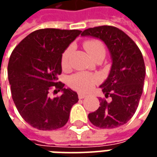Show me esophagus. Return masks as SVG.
Instances as JSON below:
<instances>
[{
	"instance_id": "34e87169",
	"label": "esophagus",
	"mask_w": 157,
	"mask_h": 157,
	"mask_svg": "<svg viewBox=\"0 0 157 157\" xmlns=\"http://www.w3.org/2000/svg\"><path fill=\"white\" fill-rule=\"evenodd\" d=\"M86 94H78V99H84V98H86Z\"/></svg>"
}]
</instances>
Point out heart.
<instances>
[{
  "mask_svg": "<svg viewBox=\"0 0 157 157\" xmlns=\"http://www.w3.org/2000/svg\"><path fill=\"white\" fill-rule=\"evenodd\" d=\"M84 47L87 52L89 56L94 59V57L99 56L100 54H105V46L99 40H88L84 43ZM72 51V47L69 46L65 49L61 57V64L63 68L67 67L69 64L70 57ZM98 82V78L95 75L86 73V72H79L71 76L69 79L70 86L73 89L79 92H87L94 85Z\"/></svg>",
  "mask_w": 157,
  "mask_h": 157,
  "instance_id": "obj_1",
  "label": "heart"
}]
</instances>
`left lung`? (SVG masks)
<instances>
[{
  "label": "left lung",
  "instance_id": "8db88e82",
  "mask_svg": "<svg viewBox=\"0 0 157 157\" xmlns=\"http://www.w3.org/2000/svg\"><path fill=\"white\" fill-rule=\"evenodd\" d=\"M81 36L103 41L112 58L109 75L100 86L110 101L100 98V107L88 119L100 128H118L133 117L142 96L146 73L142 52L127 34L113 26L90 28Z\"/></svg>",
  "mask_w": 157,
  "mask_h": 157
}]
</instances>
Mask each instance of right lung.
I'll use <instances>...</instances> for the list:
<instances>
[{"label": "right lung", "instance_id": "right-lung-1", "mask_svg": "<svg viewBox=\"0 0 157 157\" xmlns=\"http://www.w3.org/2000/svg\"><path fill=\"white\" fill-rule=\"evenodd\" d=\"M81 33L78 29H42L34 31L14 49L9 57L8 76L15 106L23 120L39 130H54L67 123L76 92L58 81L61 57ZM51 90H61L52 99Z\"/></svg>", "mask_w": 157, "mask_h": 157}]
</instances>
